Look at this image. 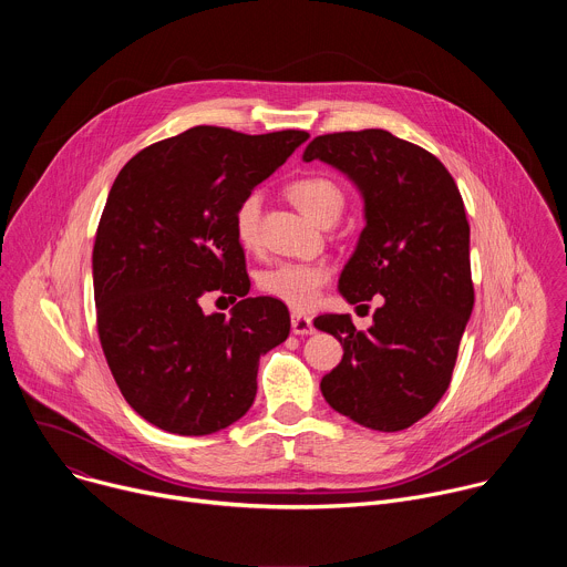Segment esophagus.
Instances as JSON below:
<instances>
[{
	"mask_svg": "<svg viewBox=\"0 0 567 567\" xmlns=\"http://www.w3.org/2000/svg\"><path fill=\"white\" fill-rule=\"evenodd\" d=\"M291 332L298 334V337L313 334V322H311V318L305 316V313H293V316H291Z\"/></svg>",
	"mask_w": 567,
	"mask_h": 567,
	"instance_id": "1",
	"label": "esophagus"
}]
</instances>
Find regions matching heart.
<instances>
[{
    "label": "heart",
    "instance_id": "heart-1",
    "mask_svg": "<svg viewBox=\"0 0 567 567\" xmlns=\"http://www.w3.org/2000/svg\"><path fill=\"white\" fill-rule=\"evenodd\" d=\"M289 199L316 224L330 226L334 224L346 208V193L339 184L328 177H302L287 186ZM260 213H262V195L251 190L239 199L233 228L235 237L245 249H256L260 239ZM330 280V267L322 262H278L262 269L256 278L258 289L276 298L278 302L305 311L316 305L322 287Z\"/></svg>",
    "mask_w": 567,
    "mask_h": 567
}]
</instances>
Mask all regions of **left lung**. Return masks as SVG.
I'll return each instance as SVG.
<instances>
[{
  "label": "left lung",
  "instance_id": "obj_1",
  "mask_svg": "<svg viewBox=\"0 0 567 567\" xmlns=\"http://www.w3.org/2000/svg\"><path fill=\"white\" fill-rule=\"evenodd\" d=\"M302 158L326 161L361 190L365 228L339 289L352 305L383 300L368 332L348 313L313 320L343 346L322 396L365 429L403 431L446 392L473 309L462 195L437 156L385 130L316 136Z\"/></svg>",
  "mask_w": 567,
  "mask_h": 567
}]
</instances>
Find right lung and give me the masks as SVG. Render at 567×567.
I'll return each instance as SVG.
<instances>
[{
    "mask_svg": "<svg viewBox=\"0 0 567 567\" xmlns=\"http://www.w3.org/2000/svg\"><path fill=\"white\" fill-rule=\"evenodd\" d=\"M309 138L197 125L147 145L118 173L94 241L99 339L130 406L156 429L210 435L245 415L258 363L289 337L276 298H249L239 199ZM210 290L237 299L208 317Z\"/></svg>",
    "mask_w": 567,
    "mask_h": 567,
    "instance_id": "right-lung-1",
    "label": "right lung"
}]
</instances>
